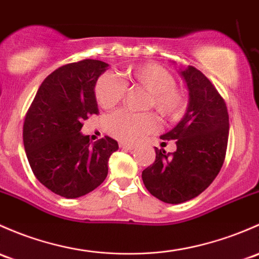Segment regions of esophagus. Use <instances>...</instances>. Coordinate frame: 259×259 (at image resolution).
<instances>
[{
  "mask_svg": "<svg viewBox=\"0 0 259 259\" xmlns=\"http://www.w3.org/2000/svg\"><path fill=\"white\" fill-rule=\"evenodd\" d=\"M119 146H120L121 149H124V150H134L135 149V145H130V144H126V143H120L119 144Z\"/></svg>",
  "mask_w": 259,
  "mask_h": 259,
  "instance_id": "esophagus-1",
  "label": "esophagus"
}]
</instances>
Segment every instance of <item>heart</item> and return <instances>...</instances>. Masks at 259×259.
I'll use <instances>...</instances> for the list:
<instances>
[{
	"instance_id": "heart-1",
	"label": "heart",
	"mask_w": 259,
	"mask_h": 259,
	"mask_svg": "<svg viewBox=\"0 0 259 259\" xmlns=\"http://www.w3.org/2000/svg\"><path fill=\"white\" fill-rule=\"evenodd\" d=\"M126 77L130 83L149 92L146 109L155 110L167 120H176L185 110V95L175 85V78L170 70L157 63H143L129 68ZM126 87L113 73H105L95 84V99L103 109H111L124 98ZM159 127V120L152 113L135 114L119 110L105 120V129L111 137L124 143H137L152 134Z\"/></svg>"
}]
</instances>
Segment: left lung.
I'll use <instances>...</instances> for the list:
<instances>
[{"label":"left lung","instance_id":"obj_1","mask_svg":"<svg viewBox=\"0 0 259 259\" xmlns=\"http://www.w3.org/2000/svg\"><path fill=\"white\" fill-rule=\"evenodd\" d=\"M180 74L189 89V105L178 125L160 137L176 140L178 149L166 154L155 148L154 164L141 174L148 191L172 205L197 197L216 179L230 130L225 100L207 77L192 65L180 69Z\"/></svg>","mask_w":259,"mask_h":259}]
</instances>
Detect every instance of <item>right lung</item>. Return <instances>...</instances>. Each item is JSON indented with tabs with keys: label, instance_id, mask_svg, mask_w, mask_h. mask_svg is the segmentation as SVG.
<instances>
[{
	"label": "right lung",
	"instance_id": "obj_1",
	"mask_svg": "<svg viewBox=\"0 0 259 259\" xmlns=\"http://www.w3.org/2000/svg\"><path fill=\"white\" fill-rule=\"evenodd\" d=\"M109 64L84 59L51 73L26 114L23 145L38 181L54 194L77 198L97 189L108 175L110 155L119 149L105 137L92 144L81 121L98 114L95 84Z\"/></svg>",
	"mask_w": 259,
	"mask_h": 259
}]
</instances>
